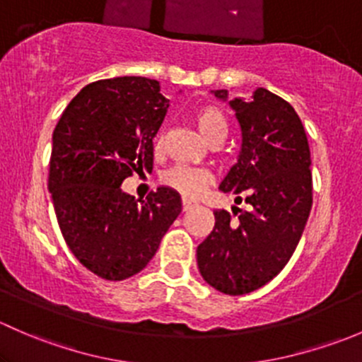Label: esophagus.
I'll use <instances>...</instances> for the list:
<instances>
[{
  "instance_id": "esophagus-1",
  "label": "esophagus",
  "mask_w": 362,
  "mask_h": 362,
  "mask_svg": "<svg viewBox=\"0 0 362 362\" xmlns=\"http://www.w3.org/2000/svg\"><path fill=\"white\" fill-rule=\"evenodd\" d=\"M194 206H196V202H192V199H187V198L182 199V210L184 211L191 210V208H194Z\"/></svg>"
}]
</instances>
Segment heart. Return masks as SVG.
Listing matches in <instances>:
<instances>
[{
    "label": "heart",
    "instance_id": "1",
    "mask_svg": "<svg viewBox=\"0 0 362 362\" xmlns=\"http://www.w3.org/2000/svg\"><path fill=\"white\" fill-rule=\"evenodd\" d=\"M192 122L198 127L202 136L210 145H218L224 141L228 136V119L222 113L221 108L214 107V105H203V107L196 108L192 113ZM154 154L159 156L164 151V136L158 134L154 138ZM160 182L166 187L173 189L178 194L187 196V198H194L199 192L206 187L211 182L210 173L203 168L187 166V164H177V166L170 168L163 173Z\"/></svg>",
    "mask_w": 362,
    "mask_h": 362
}]
</instances>
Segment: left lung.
Wrapping results in <instances>:
<instances>
[{"instance_id":"1","label":"left lung","mask_w":362,"mask_h":362,"mask_svg":"<svg viewBox=\"0 0 362 362\" xmlns=\"http://www.w3.org/2000/svg\"><path fill=\"white\" fill-rule=\"evenodd\" d=\"M215 96L226 100L228 90ZM231 107L242 152L218 189L250 210H215L214 231L196 255L206 284L242 296L275 279L294 254L313 203L312 160L305 127L286 100L257 87L250 100H233Z\"/></svg>"}]
</instances>
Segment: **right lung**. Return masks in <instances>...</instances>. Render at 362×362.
Returning <instances> with one entry per match:
<instances>
[{
    "mask_svg": "<svg viewBox=\"0 0 362 362\" xmlns=\"http://www.w3.org/2000/svg\"><path fill=\"white\" fill-rule=\"evenodd\" d=\"M168 107L158 80H98L69 101L54 129L49 191L57 224L73 255L105 280L140 273L182 211L170 187L141 204L120 189L133 173L152 171V140Z\"/></svg>",
    "mask_w": 362,
    "mask_h": 362,
    "instance_id": "right-lung-1",
    "label": "right lung"
}]
</instances>
